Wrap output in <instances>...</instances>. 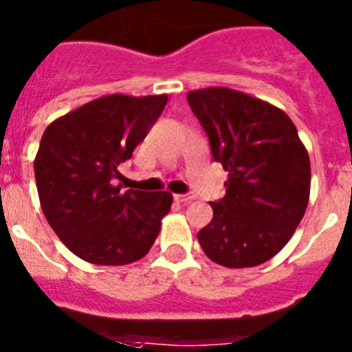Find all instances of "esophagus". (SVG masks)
Segmentation results:
<instances>
[{"instance_id": "esophagus-1", "label": "esophagus", "mask_w": 352, "mask_h": 352, "mask_svg": "<svg viewBox=\"0 0 352 352\" xmlns=\"http://www.w3.org/2000/svg\"><path fill=\"white\" fill-rule=\"evenodd\" d=\"M175 201H179V204H188V201L193 200V195H175Z\"/></svg>"}]
</instances>
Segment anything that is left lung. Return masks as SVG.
Wrapping results in <instances>:
<instances>
[{
  "label": "left lung",
  "instance_id": "left-lung-1",
  "mask_svg": "<svg viewBox=\"0 0 352 352\" xmlns=\"http://www.w3.org/2000/svg\"><path fill=\"white\" fill-rule=\"evenodd\" d=\"M188 102L228 172L227 195L210 201L198 243L225 267L264 264L289 243L310 198V157L298 129L285 111L232 88L193 90Z\"/></svg>",
  "mask_w": 352,
  "mask_h": 352
}]
</instances>
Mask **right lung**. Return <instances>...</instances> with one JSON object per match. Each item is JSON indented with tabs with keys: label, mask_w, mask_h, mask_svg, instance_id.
I'll list each match as a JSON object with an SVG mask.
<instances>
[{
	"label": "right lung",
	"mask_w": 352,
	"mask_h": 352,
	"mask_svg": "<svg viewBox=\"0 0 352 352\" xmlns=\"http://www.w3.org/2000/svg\"><path fill=\"white\" fill-rule=\"evenodd\" d=\"M166 96L113 94L85 104L47 125L35 157L44 216L79 258L125 265L152 248L173 197L115 186L118 166L163 113Z\"/></svg>",
	"instance_id": "right-lung-1"
}]
</instances>
